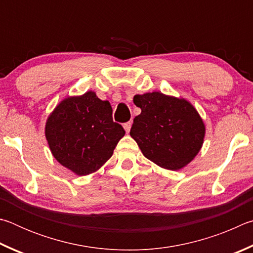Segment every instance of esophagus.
Wrapping results in <instances>:
<instances>
[{
	"mask_svg": "<svg viewBox=\"0 0 253 253\" xmlns=\"http://www.w3.org/2000/svg\"><path fill=\"white\" fill-rule=\"evenodd\" d=\"M131 126H132V122H131V121H129V122H126V123L123 124V127H124V130H126V133H129V132H130Z\"/></svg>",
	"mask_w": 253,
	"mask_h": 253,
	"instance_id": "34e87169",
	"label": "esophagus"
}]
</instances>
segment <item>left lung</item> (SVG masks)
Here are the masks:
<instances>
[{"label": "left lung", "mask_w": 253, "mask_h": 253, "mask_svg": "<svg viewBox=\"0 0 253 253\" xmlns=\"http://www.w3.org/2000/svg\"><path fill=\"white\" fill-rule=\"evenodd\" d=\"M141 109L130 135L150 161L167 170H180L200 151L206 135L205 122L188 100L161 92L136 94Z\"/></svg>", "instance_id": "obj_1"}]
</instances>
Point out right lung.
<instances>
[{"label": "right lung", "instance_id": "obj_1", "mask_svg": "<svg viewBox=\"0 0 253 253\" xmlns=\"http://www.w3.org/2000/svg\"><path fill=\"white\" fill-rule=\"evenodd\" d=\"M126 134L113 122L109 101L95 92L68 96L55 106L45 123V138L56 161L78 175L94 173L112 157Z\"/></svg>", "mask_w": 253, "mask_h": 253}]
</instances>
